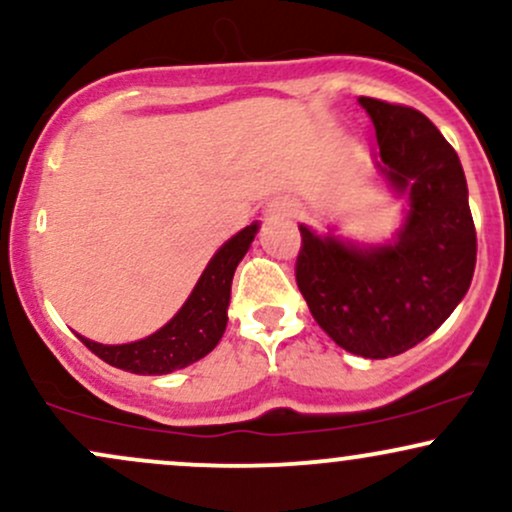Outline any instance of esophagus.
<instances>
[{
  "instance_id": "34e87169",
  "label": "esophagus",
  "mask_w": 512,
  "mask_h": 512,
  "mask_svg": "<svg viewBox=\"0 0 512 512\" xmlns=\"http://www.w3.org/2000/svg\"><path fill=\"white\" fill-rule=\"evenodd\" d=\"M269 214H279V216H296V214H298V207H296V204L284 202V199H281V202L269 204Z\"/></svg>"
}]
</instances>
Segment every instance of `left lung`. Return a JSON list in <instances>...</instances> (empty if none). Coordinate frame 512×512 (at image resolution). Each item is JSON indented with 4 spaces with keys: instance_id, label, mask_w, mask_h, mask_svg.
Wrapping results in <instances>:
<instances>
[{
    "instance_id": "8db88e82",
    "label": "left lung",
    "mask_w": 512,
    "mask_h": 512,
    "mask_svg": "<svg viewBox=\"0 0 512 512\" xmlns=\"http://www.w3.org/2000/svg\"><path fill=\"white\" fill-rule=\"evenodd\" d=\"M378 166L409 211L392 245L356 248L301 228L296 284L315 322L342 349L390 358L424 342L462 301L477 264V231L455 149L419 110L361 96Z\"/></svg>"
}]
</instances>
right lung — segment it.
<instances>
[{
	"label": "right lung",
	"instance_id": "add662e5",
	"mask_svg": "<svg viewBox=\"0 0 512 512\" xmlns=\"http://www.w3.org/2000/svg\"><path fill=\"white\" fill-rule=\"evenodd\" d=\"M257 228V223L245 226L211 257L178 315L151 337L117 346L79 339L105 363L137 375H166L204 358L226 332L233 274L255 240Z\"/></svg>",
	"mask_w": 512,
	"mask_h": 512
}]
</instances>
